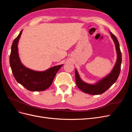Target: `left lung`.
<instances>
[{
  "label": "left lung",
  "instance_id": "obj_1",
  "mask_svg": "<svg viewBox=\"0 0 132 132\" xmlns=\"http://www.w3.org/2000/svg\"><path fill=\"white\" fill-rule=\"evenodd\" d=\"M111 34V36L114 42L117 54V59L116 63L111 72L106 77L101 79L95 84H90L83 81L78 74L77 70H75V77L77 85L79 89L84 93L91 95H100L103 94L109 89L113 84L116 81L121 71V66L122 63V53L119 48V44L117 38L115 36Z\"/></svg>",
  "mask_w": 132,
  "mask_h": 132
}]
</instances>
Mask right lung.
I'll list each match as a JSON object with an SVG mask.
<instances>
[{
	"mask_svg": "<svg viewBox=\"0 0 132 132\" xmlns=\"http://www.w3.org/2000/svg\"><path fill=\"white\" fill-rule=\"evenodd\" d=\"M21 31L11 46L10 65L14 77L19 83L31 91H44L51 85L58 71L63 64L54 66L43 71H37L26 68L21 63L18 53V44L21 37Z\"/></svg>",
	"mask_w": 132,
	"mask_h": 132,
	"instance_id": "right-lung-1",
	"label": "right lung"
}]
</instances>
